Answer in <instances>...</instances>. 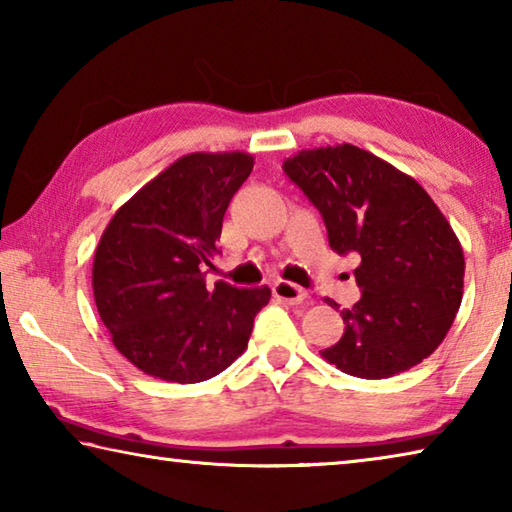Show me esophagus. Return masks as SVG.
I'll return each instance as SVG.
<instances>
[{
  "mask_svg": "<svg viewBox=\"0 0 512 512\" xmlns=\"http://www.w3.org/2000/svg\"><path fill=\"white\" fill-rule=\"evenodd\" d=\"M273 296L282 302H289V305H300V302L307 300V291L300 289L298 284L280 280L273 284Z\"/></svg>",
  "mask_w": 512,
  "mask_h": 512,
  "instance_id": "34e87169",
  "label": "esophagus"
}]
</instances>
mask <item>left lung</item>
I'll list each match as a JSON object with an SVG mask.
<instances>
[{
	"label": "left lung",
	"mask_w": 512,
	"mask_h": 512,
	"mask_svg": "<svg viewBox=\"0 0 512 512\" xmlns=\"http://www.w3.org/2000/svg\"><path fill=\"white\" fill-rule=\"evenodd\" d=\"M282 169L323 214L334 253L361 257L363 296L341 311L345 332L320 357L361 379L418 366L463 298V246L445 214L409 173L354 144L302 149Z\"/></svg>",
	"instance_id": "8db88e82"
}]
</instances>
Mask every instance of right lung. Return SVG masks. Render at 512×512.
<instances>
[{
  "mask_svg": "<svg viewBox=\"0 0 512 512\" xmlns=\"http://www.w3.org/2000/svg\"><path fill=\"white\" fill-rule=\"evenodd\" d=\"M244 151L189 153L119 207L99 239L92 289L115 348L173 384L216 377L248 348L271 289L205 287L230 198L253 171Z\"/></svg>",
  "mask_w": 512,
  "mask_h": 512,
  "instance_id": "1",
  "label": "right lung"
}]
</instances>
